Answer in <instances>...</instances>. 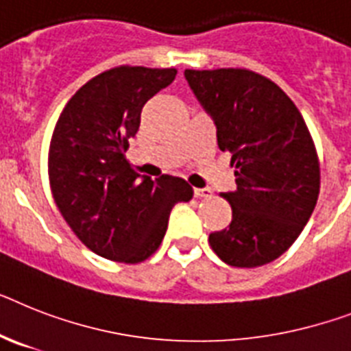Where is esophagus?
I'll list each match as a JSON object with an SVG mask.
<instances>
[{"label": "esophagus", "mask_w": 351, "mask_h": 351, "mask_svg": "<svg viewBox=\"0 0 351 351\" xmlns=\"http://www.w3.org/2000/svg\"><path fill=\"white\" fill-rule=\"evenodd\" d=\"M193 195L199 197V199H208V197L213 195V192H211L210 188H195V190H193Z\"/></svg>", "instance_id": "1"}]
</instances>
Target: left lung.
<instances>
[{"instance_id":"8db88e82","label":"left lung","mask_w":351,"mask_h":351,"mask_svg":"<svg viewBox=\"0 0 351 351\" xmlns=\"http://www.w3.org/2000/svg\"><path fill=\"white\" fill-rule=\"evenodd\" d=\"M184 77L237 169V190L222 193L231 224L208 242L228 265H265L294 244L317 202L319 159L311 132L282 88L251 69H184Z\"/></svg>"}]
</instances>
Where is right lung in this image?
<instances>
[{"instance_id":"right-lung-1","label":"right lung","mask_w":351,"mask_h":351,"mask_svg":"<svg viewBox=\"0 0 351 351\" xmlns=\"http://www.w3.org/2000/svg\"><path fill=\"white\" fill-rule=\"evenodd\" d=\"M176 68L118 66L86 82L60 112L48 178L60 215L93 253L140 263L158 251L172 208L193 197L184 179L152 181L127 161L141 109L170 86Z\"/></svg>"}]
</instances>
